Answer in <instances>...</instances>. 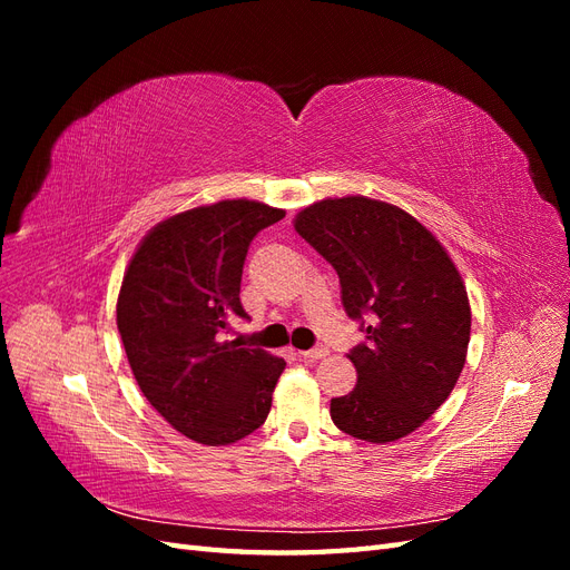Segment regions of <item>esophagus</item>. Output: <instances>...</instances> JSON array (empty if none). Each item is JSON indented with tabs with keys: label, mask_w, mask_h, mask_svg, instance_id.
Here are the masks:
<instances>
[{
	"label": "esophagus",
	"mask_w": 570,
	"mask_h": 570,
	"mask_svg": "<svg viewBox=\"0 0 570 570\" xmlns=\"http://www.w3.org/2000/svg\"><path fill=\"white\" fill-rule=\"evenodd\" d=\"M299 356H304V358H312V361H316V358H323V356H327V347H325V344H316V347H312V350H306V352H299Z\"/></svg>",
	"instance_id": "34e87169"
}]
</instances>
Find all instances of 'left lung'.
I'll return each mask as SVG.
<instances>
[{"label":"left lung","instance_id":"8db88e82","mask_svg":"<svg viewBox=\"0 0 570 570\" xmlns=\"http://www.w3.org/2000/svg\"><path fill=\"white\" fill-rule=\"evenodd\" d=\"M295 228L337 271L344 312L366 333L350 352L356 387L331 400L333 423L375 444L413 433L469 352L471 306L450 254L411 214L368 197L316 202Z\"/></svg>","mask_w":570,"mask_h":570}]
</instances>
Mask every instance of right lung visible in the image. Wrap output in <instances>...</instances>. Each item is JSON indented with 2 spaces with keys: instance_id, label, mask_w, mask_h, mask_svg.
I'll list each match as a JSON object with an SVG mask.
<instances>
[{
  "instance_id": "add662e5",
  "label": "right lung",
  "mask_w": 570,
  "mask_h": 570,
  "mask_svg": "<svg viewBox=\"0 0 570 570\" xmlns=\"http://www.w3.org/2000/svg\"><path fill=\"white\" fill-rule=\"evenodd\" d=\"M285 216L226 199L159 223L124 275L116 323L147 402L185 438L218 446L262 428L285 361L223 340L247 318L239 283L252 239Z\"/></svg>"
}]
</instances>
